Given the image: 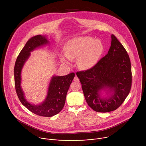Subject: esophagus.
I'll list each match as a JSON object with an SVG mask.
<instances>
[{"instance_id":"esophagus-1","label":"esophagus","mask_w":146,"mask_h":146,"mask_svg":"<svg viewBox=\"0 0 146 146\" xmlns=\"http://www.w3.org/2000/svg\"><path fill=\"white\" fill-rule=\"evenodd\" d=\"M74 80L75 81V82H79V78H78L76 76H75L74 77Z\"/></svg>"}]
</instances>
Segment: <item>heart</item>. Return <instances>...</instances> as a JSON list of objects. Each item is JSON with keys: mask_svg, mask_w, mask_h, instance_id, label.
Masks as SVG:
<instances>
[{"mask_svg": "<svg viewBox=\"0 0 146 146\" xmlns=\"http://www.w3.org/2000/svg\"><path fill=\"white\" fill-rule=\"evenodd\" d=\"M104 50L103 44L99 40H94L89 36H79L67 42L64 46V57H61L62 62H68V59L77 58L79 68H90L97 62Z\"/></svg>", "mask_w": 146, "mask_h": 146, "instance_id": "1", "label": "heart"}]
</instances>
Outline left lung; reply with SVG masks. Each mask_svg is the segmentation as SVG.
I'll return each mask as SVG.
<instances>
[{
    "label": "left lung",
    "mask_w": 146,
    "mask_h": 146,
    "mask_svg": "<svg viewBox=\"0 0 146 146\" xmlns=\"http://www.w3.org/2000/svg\"><path fill=\"white\" fill-rule=\"evenodd\" d=\"M76 75L88 106L98 112H108L118 108L124 102L131 87L129 56L113 34L108 53L93 67L78 71ZM104 88L112 92L107 99L100 97V91Z\"/></svg>",
    "instance_id": "1"
}]
</instances>
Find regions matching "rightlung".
<instances>
[{"label": "right lung", "mask_w": 146, "mask_h": 146, "mask_svg": "<svg viewBox=\"0 0 146 146\" xmlns=\"http://www.w3.org/2000/svg\"><path fill=\"white\" fill-rule=\"evenodd\" d=\"M48 42V40L45 36L41 35L31 38L21 50L16 61L14 68L15 88L21 104L31 112L43 117L53 116L62 110L67 91L75 77L74 72L63 76H53L49 85L46 100L42 104L33 105L25 100L21 87L22 68L29 57L31 51Z\"/></svg>", "instance_id": "right-lung-1"}]
</instances>
